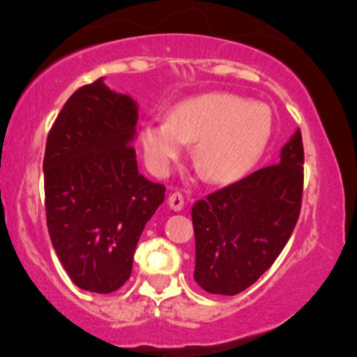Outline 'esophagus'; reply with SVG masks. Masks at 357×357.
<instances>
[{"instance_id":"obj_1","label":"esophagus","mask_w":357,"mask_h":357,"mask_svg":"<svg viewBox=\"0 0 357 357\" xmlns=\"http://www.w3.org/2000/svg\"><path fill=\"white\" fill-rule=\"evenodd\" d=\"M167 203H169V206L173 208L174 211H181L184 208V196L179 191L171 192L169 198H167Z\"/></svg>"}]
</instances>
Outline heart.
<instances>
[{
    "label": "heart",
    "instance_id": "1",
    "mask_svg": "<svg viewBox=\"0 0 357 357\" xmlns=\"http://www.w3.org/2000/svg\"><path fill=\"white\" fill-rule=\"evenodd\" d=\"M272 132L265 104L233 93H204L176 104L167 121H147L139 141L146 165L165 176L195 142V161L210 181L227 183L252 167Z\"/></svg>",
    "mask_w": 357,
    "mask_h": 357
}]
</instances>
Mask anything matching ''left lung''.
Returning <instances> with one entry per match:
<instances>
[{
	"label": "left lung",
	"mask_w": 357,
	"mask_h": 357,
	"mask_svg": "<svg viewBox=\"0 0 357 357\" xmlns=\"http://www.w3.org/2000/svg\"><path fill=\"white\" fill-rule=\"evenodd\" d=\"M304 191L301 129L282 147L280 162L213 191L191 210L195 280L203 290L236 296L264 275L296 228Z\"/></svg>",
	"instance_id": "obj_1"
}]
</instances>
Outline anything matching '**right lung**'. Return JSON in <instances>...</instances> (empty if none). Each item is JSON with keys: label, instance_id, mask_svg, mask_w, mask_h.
<instances>
[{"label": "right lung", "instance_id": "right-lung-1", "mask_svg": "<svg viewBox=\"0 0 357 357\" xmlns=\"http://www.w3.org/2000/svg\"><path fill=\"white\" fill-rule=\"evenodd\" d=\"M137 105L99 79L72 93L47 137L45 211L52 245L82 290L110 294L132 272L165 184L139 174Z\"/></svg>", "mask_w": 357, "mask_h": 357}]
</instances>
